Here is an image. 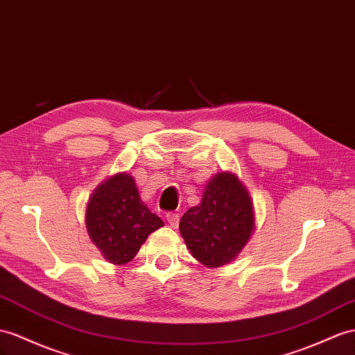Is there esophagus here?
<instances>
[{
    "label": "esophagus",
    "mask_w": 355,
    "mask_h": 355,
    "mask_svg": "<svg viewBox=\"0 0 355 355\" xmlns=\"http://www.w3.org/2000/svg\"><path fill=\"white\" fill-rule=\"evenodd\" d=\"M166 220H168L171 228L175 230L177 226H178V223H180V216L177 213H168L166 214Z\"/></svg>",
    "instance_id": "34e87169"
}]
</instances>
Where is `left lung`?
Returning a JSON list of instances; mask_svg holds the SVG:
<instances>
[{"label": "left lung", "instance_id": "8db88e82", "mask_svg": "<svg viewBox=\"0 0 355 355\" xmlns=\"http://www.w3.org/2000/svg\"><path fill=\"white\" fill-rule=\"evenodd\" d=\"M180 232L193 258L208 268L230 264L255 231V207L243 181L231 171L207 181L201 202L180 220Z\"/></svg>", "mask_w": 355, "mask_h": 355}]
</instances>
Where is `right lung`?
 <instances>
[{"mask_svg":"<svg viewBox=\"0 0 355 355\" xmlns=\"http://www.w3.org/2000/svg\"><path fill=\"white\" fill-rule=\"evenodd\" d=\"M165 225L142 202L135 178L118 172L102 181L85 208L89 240L114 266L130 262L148 235Z\"/></svg>","mask_w":355,"mask_h":355,"instance_id":"add662e5","label":"right lung"}]
</instances>
